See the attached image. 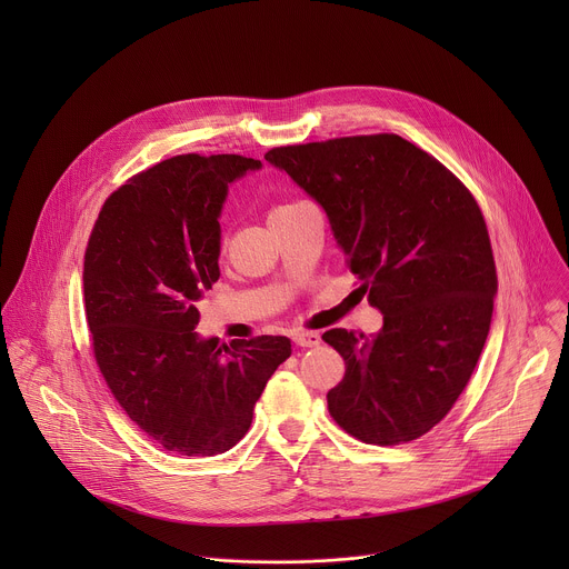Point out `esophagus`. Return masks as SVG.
Listing matches in <instances>:
<instances>
[{"label": "esophagus", "instance_id": "obj_1", "mask_svg": "<svg viewBox=\"0 0 569 569\" xmlns=\"http://www.w3.org/2000/svg\"><path fill=\"white\" fill-rule=\"evenodd\" d=\"M292 342H295L297 347H301V349H308V347H317V345L321 342V336L315 333V331H297V333L292 336Z\"/></svg>", "mask_w": 569, "mask_h": 569}]
</instances>
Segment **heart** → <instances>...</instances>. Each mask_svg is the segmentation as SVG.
I'll return each instance as SVG.
<instances>
[{"label":"heart","instance_id":"1","mask_svg":"<svg viewBox=\"0 0 569 569\" xmlns=\"http://www.w3.org/2000/svg\"><path fill=\"white\" fill-rule=\"evenodd\" d=\"M301 204H306V202H301V200L283 202V204H279V207H274V209L270 211V218H274V216H281V213H288V211H292V209H297V207H301ZM220 248H222V250L227 248V231H222V233H220Z\"/></svg>","mask_w":569,"mask_h":569}]
</instances>
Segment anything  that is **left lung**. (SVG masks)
<instances>
[{"label":"left lung","mask_w":569,"mask_h":569,"mask_svg":"<svg viewBox=\"0 0 569 569\" xmlns=\"http://www.w3.org/2000/svg\"><path fill=\"white\" fill-rule=\"evenodd\" d=\"M329 216L358 290L382 312L376 338L321 336L345 358L327 393L351 437L398 446L430 432L468 385L491 329L498 274L466 184L398 134H356L266 152Z\"/></svg>","instance_id":"1"}]
</instances>
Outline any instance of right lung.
<instances>
[{
  "label": "right lung",
  "instance_id": "right-lung-1",
  "mask_svg": "<svg viewBox=\"0 0 569 569\" xmlns=\"http://www.w3.org/2000/svg\"><path fill=\"white\" fill-rule=\"evenodd\" d=\"M261 161L178 154L132 176L103 202L86 270L94 360L123 412L164 450L213 457L248 435L283 336L200 340L198 301L218 281L227 184Z\"/></svg>",
  "mask_w": 569,
  "mask_h": 569
}]
</instances>
